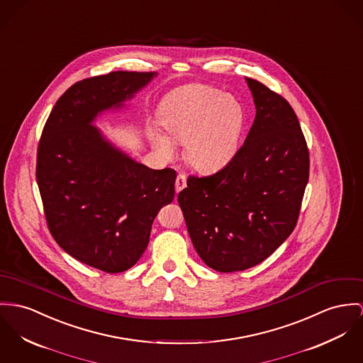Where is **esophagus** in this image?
Returning a JSON list of instances; mask_svg holds the SVG:
<instances>
[{
  "label": "esophagus",
  "mask_w": 363,
  "mask_h": 363,
  "mask_svg": "<svg viewBox=\"0 0 363 363\" xmlns=\"http://www.w3.org/2000/svg\"><path fill=\"white\" fill-rule=\"evenodd\" d=\"M185 186H186V177H185V174H179L177 177V179H175V191H177V194L181 192Z\"/></svg>",
  "instance_id": "34e87169"
}]
</instances>
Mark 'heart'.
Instances as JSON below:
<instances>
[{
	"label": "heart",
	"instance_id": "1",
	"mask_svg": "<svg viewBox=\"0 0 363 363\" xmlns=\"http://www.w3.org/2000/svg\"><path fill=\"white\" fill-rule=\"evenodd\" d=\"M160 121L169 137L150 133L159 156L171 159L177 153L175 143H185L189 166L210 174L228 166L238 153L246 114L235 96L210 85H192L168 98Z\"/></svg>",
	"mask_w": 363,
	"mask_h": 363
}]
</instances>
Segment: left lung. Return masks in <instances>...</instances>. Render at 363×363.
Here are the masks:
<instances>
[{"mask_svg":"<svg viewBox=\"0 0 363 363\" xmlns=\"http://www.w3.org/2000/svg\"><path fill=\"white\" fill-rule=\"evenodd\" d=\"M255 118L228 166L189 177L179 192L189 236L206 265L245 271L268 258L298 220L309 177V153L290 104L247 79Z\"/></svg>","mask_w":363,"mask_h":363,"instance_id":"obj_1","label":"left lung"}]
</instances>
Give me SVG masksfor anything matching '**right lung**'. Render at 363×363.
Segmentation results:
<instances>
[{
	"instance_id": "obj_1",
	"label": "right lung",
	"mask_w": 363,
	"mask_h": 363,
	"mask_svg": "<svg viewBox=\"0 0 363 363\" xmlns=\"http://www.w3.org/2000/svg\"><path fill=\"white\" fill-rule=\"evenodd\" d=\"M157 74L112 72L72 85L50 114L37 152V184L56 243L84 264L118 274L137 264L152 223L174 199L177 172L135 162L94 125Z\"/></svg>"
}]
</instances>
